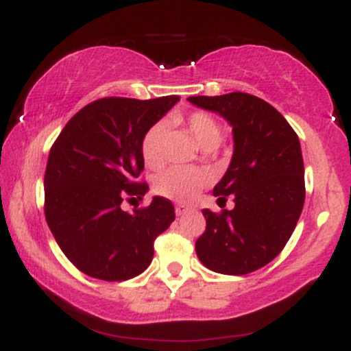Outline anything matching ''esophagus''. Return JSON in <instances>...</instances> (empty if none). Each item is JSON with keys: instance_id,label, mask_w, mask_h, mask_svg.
<instances>
[{"instance_id": "1", "label": "esophagus", "mask_w": 351, "mask_h": 351, "mask_svg": "<svg viewBox=\"0 0 351 351\" xmlns=\"http://www.w3.org/2000/svg\"><path fill=\"white\" fill-rule=\"evenodd\" d=\"M188 206L186 204H176L175 206V213H176V216H181V215H184V213L188 211Z\"/></svg>"}]
</instances>
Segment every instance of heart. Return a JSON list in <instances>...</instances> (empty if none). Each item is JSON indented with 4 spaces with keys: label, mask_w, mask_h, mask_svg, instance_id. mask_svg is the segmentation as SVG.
<instances>
[{
    "label": "heart",
    "mask_w": 351,
    "mask_h": 351,
    "mask_svg": "<svg viewBox=\"0 0 351 351\" xmlns=\"http://www.w3.org/2000/svg\"><path fill=\"white\" fill-rule=\"evenodd\" d=\"M184 127L193 136L196 145L203 152H213L219 147L223 140V125L211 114L206 112H193L184 119ZM167 140V125L153 123L145 132L142 145V158L148 168H158L163 163V147ZM209 175L201 168L195 167H173L155 176L153 189L163 198L188 203L208 184Z\"/></svg>",
    "instance_id": "1"
}]
</instances>
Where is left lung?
I'll list each match as a JSON object with an SVG mask.
<instances>
[{
	"label": "left lung",
	"instance_id": "8db88e82",
	"mask_svg": "<svg viewBox=\"0 0 351 351\" xmlns=\"http://www.w3.org/2000/svg\"><path fill=\"white\" fill-rule=\"evenodd\" d=\"M188 100L226 119L234 140L228 171L213 189L217 204L231 196L234 208L203 209L206 231L196 241V254L211 271L244 276L279 256L297 226L305 201L299 136L256 95L231 92Z\"/></svg>",
	"mask_w": 351,
	"mask_h": 351
}]
</instances>
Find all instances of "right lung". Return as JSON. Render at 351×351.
<instances>
[{"instance_id":"1","label":"right lung","mask_w":351,"mask_h":351,"mask_svg":"<svg viewBox=\"0 0 351 351\" xmlns=\"http://www.w3.org/2000/svg\"><path fill=\"white\" fill-rule=\"evenodd\" d=\"M106 97L88 104L52 145L44 175V215L56 243L79 271L120 282L142 274L153 243L175 221L171 201L155 196L127 213L125 198L142 199L147 183L140 145L145 132L178 102Z\"/></svg>"}]
</instances>
